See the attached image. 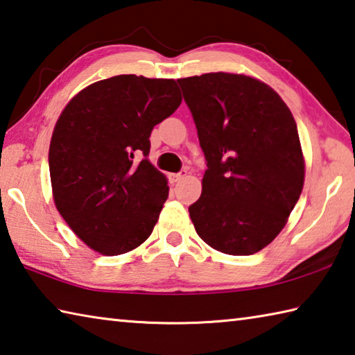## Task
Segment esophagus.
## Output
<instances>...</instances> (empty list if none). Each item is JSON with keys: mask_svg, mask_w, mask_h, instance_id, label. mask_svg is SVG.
Listing matches in <instances>:
<instances>
[{"mask_svg": "<svg viewBox=\"0 0 355 355\" xmlns=\"http://www.w3.org/2000/svg\"><path fill=\"white\" fill-rule=\"evenodd\" d=\"M186 177V171L178 172V173H169V182L171 183H178L180 180Z\"/></svg>", "mask_w": 355, "mask_h": 355, "instance_id": "obj_1", "label": "esophagus"}]
</instances>
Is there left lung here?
<instances>
[{"instance_id": "obj_1", "label": "left lung", "mask_w": 355, "mask_h": 355, "mask_svg": "<svg viewBox=\"0 0 355 355\" xmlns=\"http://www.w3.org/2000/svg\"><path fill=\"white\" fill-rule=\"evenodd\" d=\"M207 159L189 207L197 235L228 255H252L285 227L304 186L296 122L255 78L205 73L178 80Z\"/></svg>"}]
</instances>
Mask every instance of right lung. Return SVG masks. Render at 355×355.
<instances>
[{
	"mask_svg": "<svg viewBox=\"0 0 355 355\" xmlns=\"http://www.w3.org/2000/svg\"><path fill=\"white\" fill-rule=\"evenodd\" d=\"M180 103L173 80L119 75L83 89L59 116L48 153L53 199L95 252L125 254L152 235L169 186L147 159L148 137Z\"/></svg>",
	"mask_w": 355,
	"mask_h": 355,
	"instance_id": "1",
	"label": "right lung"
}]
</instances>
